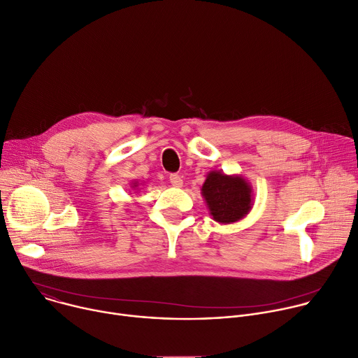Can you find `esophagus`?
Listing matches in <instances>:
<instances>
[{
	"instance_id": "esophagus-1",
	"label": "esophagus",
	"mask_w": 358,
	"mask_h": 358,
	"mask_svg": "<svg viewBox=\"0 0 358 358\" xmlns=\"http://www.w3.org/2000/svg\"><path fill=\"white\" fill-rule=\"evenodd\" d=\"M169 180H171L172 186H175V187H182V185H183V180H182L180 175H178V173H172L169 176Z\"/></svg>"
}]
</instances>
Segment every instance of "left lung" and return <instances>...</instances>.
Here are the masks:
<instances>
[{
    "label": "left lung",
    "instance_id": "8db88e82",
    "mask_svg": "<svg viewBox=\"0 0 358 358\" xmlns=\"http://www.w3.org/2000/svg\"><path fill=\"white\" fill-rule=\"evenodd\" d=\"M252 189L250 183L238 175H226L211 171L201 186L213 220L222 224L236 223L244 219L252 207Z\"/></svg>",
    "mask_w": 358,
    "mask_h": 358
}]
</instances>
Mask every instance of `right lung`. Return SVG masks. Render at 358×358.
I'll list each match as a JSON object with an SVG mask.
<instances>
[{
	"mask_svg": "<svg viewBox=\"0 0 358 358\" xmlns=\"http://www.w3.org/2000/svg\"><path fill=\"white\" fill-rule=\"evenodd\" d=\"M132 187H136V183H134V186Z\"/></svg>",
	"mask_w": 358,
	"mask_h": 358,
	"instance_id": "1",
	"label": "right lung"
}]
</instances>
